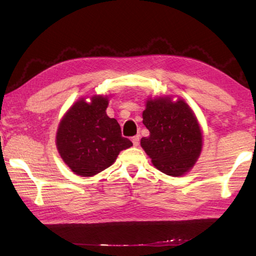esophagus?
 <instances>
[{"label": "esophagus", "mask_w": 256, "mask_h": 256, "mask_svg": "<svg viewBox=\"0 0 256 256\" xmlns=\"http://www.w3.org/2000/svg\"><path fill=\"white\" fill-rule=\"evenodd\" d=\"M132 142H133V146H138L140 144V136H136L132 138Z\"/></svg>", "instance_id": "obj_1"}]
</instances>
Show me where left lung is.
<instances>
[{
  "label": "left lung",
  "instance_id": "8db88e82",
  "mask_svg": "<svg viewBox=\"0 0 256 256\" xmlns=\"http://www.w3.org/2000/svg\"><path fill=\"white\" fill-rule=\"evenodd\" d=\"M150 136L141 146L154 167L170 176H182L196 162L202 150V131L193 110L183 99L146 100L142 114Z\"/></svg>",
  "mask_w": 256,
  "mask_h": 256
}]
</instances>
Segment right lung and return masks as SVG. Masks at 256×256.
I'll return each mask as SVG.
<instances>
[{
	"mask_svg": "<svg viewBox=\"0 0 256 256\" xmlns=\"http://www.w3.org/2000/svg\"><path fill=\"white\" fill-rule=\"evenodd\" d=\"M81 98L60 120L56 146L60 158L74 174L92 177L114 164L118 154L133 144L122 136L115 118H108V98Z\"/></svg>",
	"mask_w": 256,
	"mask_h": 256,
	"instance_id": "obj_1",
	"label": "right lung"
}]
</instances>
